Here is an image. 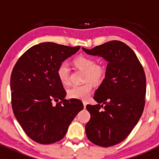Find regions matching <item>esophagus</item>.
<instances>
[{"label": "esophagus", "mask_w": 159, "mask_h": 159, "mask_svg": "<svg viewBox=\"0 0 159 159\" xmlns=\"http://www.w3.org/2000/svg\"><path fill=\"white\" fill-rule=\"evenodd\" d=\"M83 105H84V108H86V105H87V102H83Z\"/></svg>", "instance_id": "esophagus-1"}]
</instances>
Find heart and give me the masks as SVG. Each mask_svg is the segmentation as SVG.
Returning a JSON list of instances; mask_svg holds the SVG:
<instances>
[{"instance_id": "heart-1", "label": "heart", "mask_w": 159, "mask_h": 159, "mask_svg": "<svg viewBox=\"0 0 159 159\" xmlns=\"http://www.w3.org/2000/svg\"><path fill=\"white\" fill-rule=\"evenodd\" d=\"M74 65L77 68L84 71V81L90 80L94 84H100L105 78V68L96 65V61L89 56L81 55L74 60ZM57 75L62 84L66 85L69 83L70 70L67 62L63 61L57 68ZM93 86L90 82L81 85H74L67 91L68 98L78 100H87L92 91Z\"/></svg>"}]
</instances>
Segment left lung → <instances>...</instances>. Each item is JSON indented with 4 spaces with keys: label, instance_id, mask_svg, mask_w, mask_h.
<instances>
[{
    "label": "left lung",
    "instance_id": "obj_1",
    "mask_svg": "<svg viewBox=\"0 0 159 159\" xmlns=\"http://www.w3.org/2000/svg\"><path fill=\"white\" fill-rule=\"evenodd\" d=\"M82 49L108 62L105 78L94 93V99L98 104L86 106L91 114L85 125L86 134L94 145L113 146L129 136L143 113L145 71L132 49L120 41Z\"/></svg>",
    "mask_w": 159,
    "mask_h": 159
}]
</instances>
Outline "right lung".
<instances>
[{"label": "right lung", "instance_id": "right-lung-1", "mask_svg": "<svg viewBox=\"0 0 159 159\" xmlns=\"http://www.w3.org/2000/svg\"><path fill=\"white\" fill-rule=\"evenodd\" d=\"M79 48L41 43L27 50L13 68V111L27 135L38 143L61 140L70 122L84 108L81 100L65 99L66 91L57 75L58 65ZM53 101L57 104L52 105Z\"/></svg>", "mask_w": 159, "mask_h": 159}]
</instances>
